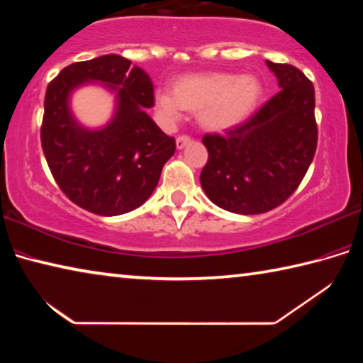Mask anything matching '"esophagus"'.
Masks as SVG:
<instances>
[{
    "mask_svg": "<svg viewBox=\"0 0 363 363\" xmlns=\"http://www.w3.org/2000/svg\"><path fill=\"white\" fill-rule=\"evenodd\" d=\"M190 140H192V139H190L189 136H177L176 138V147H177V149H184V147H186L187 144H190Z\"/></svg>",
    "mask_w": 363,
    "mask_h": 363,
    "instance_id": "1",
    "label": "esophagus"
}]
</instances>
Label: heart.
I'll use <instances>...</instances> for the list:
<instances>
[{
	"instance_id": "b5f03b06",
	"label": "heart",
	"mask_w": 363,
	"mask_h": 363,
	"mask_svg": "<svg viewBox=\"0 0 363 363\" xmlns=\"http://www.w3.org/2000/svg\"><path fill=\"white\" fill-rule=\"evenodd\" d=\"M262 94V84L256 77L232 72L190 73L174 79L173 91H157L155 108L169 123L179 120L184 110L199 112L205 130L220 133L247 121Z\"/></svg>"
}]
</instances>
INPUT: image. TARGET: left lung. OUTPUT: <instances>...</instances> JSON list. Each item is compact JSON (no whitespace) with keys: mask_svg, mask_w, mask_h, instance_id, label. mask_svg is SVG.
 Masks as SVG:
<instances>
[{"mask_svg":"<svg viewBox=\"0 0 363 363\" xmlns=\"http://www.w3.org/2000/svg\"><path fill=\"white\" fill-rule=\"evenodd\" d=\"M280 91L223 134H205L200 182L214 205L237 214L267 213L303 181L317 149L315 91L303 72L266 60Z\"/></svg>","mask_w":363,"mask_h":363,"instance_id":"8db88e82","label":"left lung"}]
</instances>
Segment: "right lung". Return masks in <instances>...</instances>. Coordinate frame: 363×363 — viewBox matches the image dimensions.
<instances>
[{
    "label": "right lung",
    "mask_w": 363,
    "mask_h": 363,
    "mask_svg": "<svg viewBox=\"0 0 363 363\" xmlns=\"http://www.w3.org/2000/svg\"><path fill=\"white\" fill-rule=\"evenodd\" d=\"M86 81L117 91L114 118L97 132L79 127L68 107L71 91ZM152 106L149 75L116 54L70 64L48 84L41 147L57 186L73 203L99 216H118L149 199L176 150L174 138L147 115Z\"/></svg>",
    "instance_id": "right-lung-1"
}]
</instances>
